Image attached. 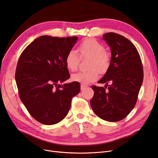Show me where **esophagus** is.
<instances>
[{"mask_svg": "<svg viewBox=\"0 0 158 158\" xmlns=\"http://www.w3.org/2000/svg\"><path fill=\"white\" fill-rule=\"evenodd\" d=\"M86 88H87V86L86 85H81V90H84Z\"/></svg>", "mask_w": 158, "mask_h": 158, "instance_id": "esophagus-1", "label": "esophagus"}]
</instances>
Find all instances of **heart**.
Wrapping results in <instances>:
<instances>
[{"instance_id":"obj_1","label":"heart","mask_w":158,"mask_h":158,"mask_svg":"<svg viewBox=\"0 0 158 158\" xmlns=\"http://www.w3.org/2000/svg\"><path fill=\"white\" fill-rule=\"evenodd\" d=\"M82 57L89 58V71L79 72L72 75V79L75 82L86 85L96 81L98 77L99 72L103 73L110 66V56L108 52L105 51V47L95 39L87 38L81 42L78 48ZM67 68L75 71L77 69L79 63V56L77 52L70 50L66 56Z\"/></svg>"}]
</instances>
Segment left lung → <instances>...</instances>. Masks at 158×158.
I'll return each mask as SVG.
<instances>
[{
    "instance_id": "1",
    "label": "left lung",
    "mask_w": 158,
    "mask_h": 158,
    "mask_svg": "<svg viewBox=\"0 0 158 158\" xmlns=\"http://www.w3.org/2000/svg\"><path fill=\"white\" fill-rule=\"evenodd\" d=\"M111 52L110 66L98 83L92 86L94 94L90 106L94 113L108 122L126 118L136 103L143 81V69L139 52L129 40L114 32L103 35ZM111 83L107 91L108 83Z\"/></svg>"
}]
</instances>
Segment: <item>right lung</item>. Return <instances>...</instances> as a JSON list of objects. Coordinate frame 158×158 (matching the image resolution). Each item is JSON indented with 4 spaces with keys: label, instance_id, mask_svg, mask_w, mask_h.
I'll list each match as a JSON object with an SVG mask.
<instances>
[{
    "label": "right lung",
    "instance_id": "obj_1",
    "mask_svg": "<svg viewBox=\"0 0 158 158\" xmlns=\"http://www.w3.org/2000/svg\"><path fill=\"white\" fill-rule=\"evenodd\" d=\"M77 39L40 36L24 49L17 62L19 98L32 117L43 124H55L65 118L73 97L81 90L75 81L62 85L70 77L66 55Z\"/></svg>",
    "mask_w": 158,
    "mask_h": 158
}]
</instances>
